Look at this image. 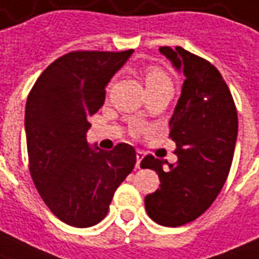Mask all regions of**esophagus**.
<instances>
[{"label": "esophagus", "instance_id": "1", "mask_svg": "<svg viewBox=\"0 0 259 259\" xmlns=\"http://www.w3.org/2000/svg\"><path fill=\"white\" fill-rule=\"evenodd\" d=\"M143 157H144V153L142 152V150H137L136 152V167L137 168H140V161H142V160H143Z\"/></svg>", "mask_w": 259, "mask_h": 259}]
</instances>
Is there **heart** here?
<instances>
[{
    "instance_id": "1",
    "label": "heart",
    "mask_w": 259,
    "mask_h": 259,
    "mask_svg": "<svg viewBox=\"0 0 259 259\" xmlns=\"http://www.w3.org/2000/svg\"><path fill=\"white\" fill-rule=\"evenodd\" d=\"M144 83L147 89H152L156 86L164 85V83H170V79L164 73V70L160 69L159 66H147L144 69Z\"/></svg>"
}]
</instances>
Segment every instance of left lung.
I'll use <instances>...</instances> for the list:
<instances>
[{"instance_id":"left-lung-1","label":"left lung","mask_w":259,"mask_h":259,"mask_svg":"<svg viewBox=\"0 0 259 259\" xmlns=\"http://www.w3.org/2000/svg\"><path fill=\"white\" fill-rule=\"evenodd\" d=\"M186 80L168 122L177 163L147 154L140 167L159 174L160 189L144 198L149 217L160 226L194 221L214 203L233 163L238 116L226 80L214 65L181 47H160ZM168 164V163H167Z\"/></svg>"}]
</instances>
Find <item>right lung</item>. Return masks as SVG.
Returning <instances> with one entry per match:
<instances>
[{"mask_svg": "<svg viewBox=\"0 0 259 259\" xmlns=\"http://www.w3.org/2000/svg\"><path fill=\"white\" fill-rule=\"evenodd\" d=\"M133 54L73 51L58 58L36 79L25 106L28 167L54 215L86 228L106 217L116 189L133 170V146L110 152L86 142L89 116L103 106L106 85Z\"/></svg>", "mask_w": 259, "mask_h": 259, "instance_id": "1", "label": "right lung"}]
</instances>
